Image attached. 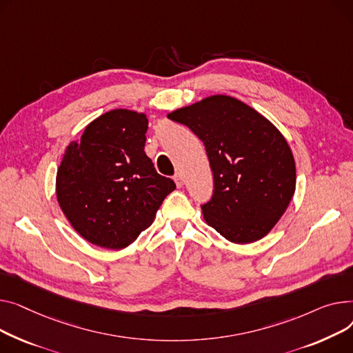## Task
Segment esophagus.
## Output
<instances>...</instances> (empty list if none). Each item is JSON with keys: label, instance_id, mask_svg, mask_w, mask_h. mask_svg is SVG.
Returning <instances> with one entry per match:
<instances>
[{"label": "esophagus", "instance_id": "obj_1", "mask_svg": "<svg viewBox=\"0 0 353 353\" xmlns=\"http://www.w3.org/2000/svg\"><path fill=\"white\" fill-rule=\"evenodd\" d=\"M174 181H175V183H176L178 188H181V186L183 185V178H182V175H181L179 172L174 175Z\"/></svg>", "mask_w": 353, "mask_h": 353}]
</instances>
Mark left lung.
Returning <instances> with one entry per match:
<instances>
[{
  "mask_svg": "<svg viewBox=\"0 0 353 353\" xmlns=\"http://www.w3.org/2000/svg\"><path fill=\"white\" fill-rule=\"evenodd\" d=\"M168 118L205 145L214 192L202 203L205 221L223 238L251 243L263 238L291 202L296 170L283 135L265 117L228 95L179 108Z\"/></svg>",
  "mask_w": 353,
  "mask_h": 353,
  "instance_id": "8db88e82",
  "label": "left lung"
}]
</instances>
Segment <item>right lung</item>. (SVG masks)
<instances>
[{
	"mask_svg": "<svg viewBox=\"0 0 353 353\" xmlns=\"http://www.w3.org/2000/svg\"><path fill=\"white\" fill-rule=\"evenodd\" d=\"M147 115L114 110L71 142L57 172V198L88 242L122 250L147 230L176 185L145 154Z\"/></svg>",
	"mask_w": 353,
	"mask_h": 353,
	"instance_id": "obj_1",
	"label": "right lung"
}]
</instances>
